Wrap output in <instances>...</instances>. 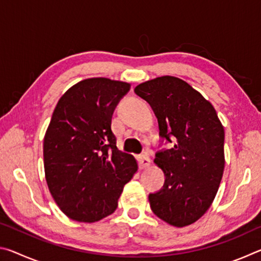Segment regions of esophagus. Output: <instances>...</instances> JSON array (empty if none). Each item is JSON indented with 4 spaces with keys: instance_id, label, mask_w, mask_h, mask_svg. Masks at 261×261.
<instances>
[{
    "instance_id": "esophagus-1",
    "label": "esophagus",
    "mask_w": 261,
    "mask_h": 261,
    "mask_svg": "<svg viewBox=\"0 0 261 261\" xmlns=\"http://www.w3.org/2000/svg\"><path fill=\"white\" fill-rule=\"evenodd\" d=\"M138 162H139V167L141 169H144V168H147L151 166V159H149L146 154H143V155H139L138 156Z\"/></svg>"
}]
</instances>
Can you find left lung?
Instances as JSON below:
<instances>
[{
  "label": "left lung",
  "instance_id": "left-lung-1",
  "mask_svg": "<svg viewBox=\"0 0 261 261\" xmlns=\"http://www.w3.org/2000/svg\"><path fill=\"white\" fill-rule=\"evenodd\" d=\"M135 93L152 107L162 138H176L173 147L154 159L166 180L149 194V205L170 226H190L210 208L220 187L226 162L222 123L210 101L177 77L141 83Z\"/></svg>",
  "mask_w": 261,
  "mask_h": 261
}]
</instances>
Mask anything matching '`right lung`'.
<instances>
[{
    "label": "right lung",
    "instance_id": "add662e5",
    "mask_svg": "<svg viewBox=\"0 0 261 261\" xmlns=\"http://www.w3.org/2000/svg\"><path fill=\"white\" fill-rule=\"evenodd\" d=\"M130 84L87 78L61 96L43 138V166L51 197L63 213L92 223L113 214L124 185L138 170L116 146L112 117Z\"/></svg>",
    "mask_w": 261,
    "mask_h": 261
}]
</instances>
